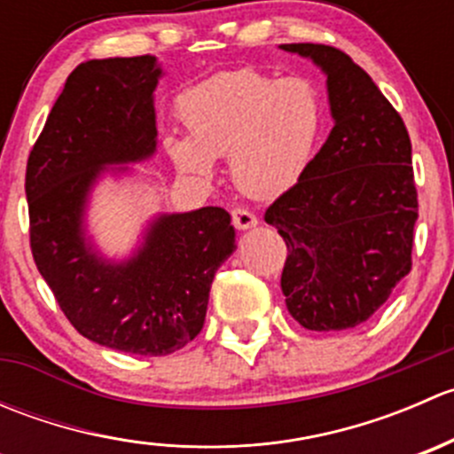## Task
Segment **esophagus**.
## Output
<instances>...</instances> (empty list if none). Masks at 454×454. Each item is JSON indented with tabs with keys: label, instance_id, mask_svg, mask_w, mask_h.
<instances>
[{
	"label": "esophagus",
	"instance_id": "34e87169",
	"mask_svg": "<svg viewBox=\"0 0 454 454\" xmlns=\"http://www.w3.org/2000/svg\"><path fill=\"white\" fill-rule=\"evenodd\" d=\"M231 217H232V223H235L237 231H248V228L256 226V215L250 213L248 208H244V206H237V208L231 210Z\"/></svg>",
	"mask_w": 454,
	"mask_h": 454
}]
</instances>
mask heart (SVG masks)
Wrapping results in <instances>:
<instances>
[{
  "label": "heart",
  "mask_w": 454,
  "mask_h": 454,
  "mask_svg": "<svg viewBox=\"0 0 454 454\" xmlns=\"http://www.w3.org/2000/svg\"><path fill=\"white\" fill-rule=\"evenodd\" d=\"M189 136H167L164 151L186 176L208 177L231 155L235 184L253 198L286 193L308 171L323 129V100L303 76L222 72L177 98Z\"/></svg>",
  "instance_id": "1"
}]
</instances>
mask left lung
Wrapping results in <instances>:
<instances>
[{"label": "left lung", "mask_w": 454, "mask_h": 454, "mask_svg": "<svg viewBox=\"0 0 454 454\" xmlns=\"http://www.w3.org/2000/svg\"><path fill=\"white\" fill-rule=\"evenodd\" d=\"M327 74L333 129L305 176L265 210L287 246L281 290L312 332H340L382 308L413 265L418 222L404 121L349 54L286 43Z\"/></svg>", "instance_id": "left-lung-1"}]
</instances>
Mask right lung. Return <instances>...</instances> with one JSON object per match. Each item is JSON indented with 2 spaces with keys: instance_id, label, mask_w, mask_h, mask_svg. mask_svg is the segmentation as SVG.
I'll use <instances>...</instances> for the list:
<instances>
[{
  "instance_id": "1",
  "label": "right lung",
  "mask_w": 454,
  "mask_h": 454,
  "mask_svg": "<svg viewBox=\"0 0 454 454\" xmlns=\"http://www.w3.org/2000/svg\"><path fill=\"white\" fill-rule=\"evenodd\" d=\"M155 57L81 63L26 164L30 250L81 336L136 356H167L204 327L210 283L232 254L235 228L217 206L164 215L131 261H100L83 239V206L105 164L155 151Z\"/></svg>"
}]
</instances>
